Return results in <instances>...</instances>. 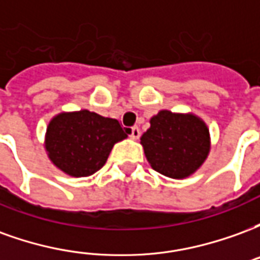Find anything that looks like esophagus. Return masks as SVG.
<instances>
[{
	"instance_id": "obj_1",
	"label": "esophagus",
	"mask_w": 260,
	"mask_h": 260,
	"mask_svg": "<svg viewBox=\"0 0 260 260\" xmlns=\"http://www.w3.org/2000/svg\"><path fill=\"white\" fill-rule=\"evenodd\" d=\"M129 136L132 139H139V136H141V129H139L138 126H132V128H131Z\"/></svg>"
}]
</instances>
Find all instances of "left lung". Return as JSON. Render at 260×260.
Masks as SVG:
<instances>
[{
    "label": "left lung",
    "mask_w": 260,
    "mask_h": 260,
    "mask_svg": "<svg viewBox=\"0 0 260 260\" xmlns=\"http://www.w3.org/2000/svg\"><path fill=\"white\" fill-rule=\"evenodd\" d=\"M141 143L147 161L160 174L182 180L205 163L210 150L206 124L193 114L161 110L150 118Z\"/></svg>",
    "instance_id": "left-lung-1"
}]
</instances>
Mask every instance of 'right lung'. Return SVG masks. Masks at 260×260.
Masks as SVG:
<instances>
[{
    "mask_svg": "<svg viewBox=\"0 0 260 260\" xmlns=\"http://www.w3.org/2000/svg\"><path fill=\"white\" fill-rule=\"evenodd\" d=\"M128 132L117 119L89 110L59 113L47 126L44 146L51 163L71 177H89L106 164L113 146Z\"/></svg>",
    "mask_w": 260,
    "mask_h": 260,
    "instance_id": "right-lung-1",
    "label": "right lung"
}]
</instances>
